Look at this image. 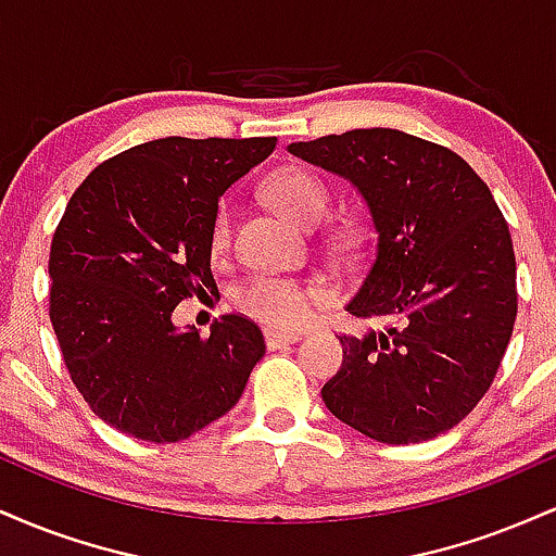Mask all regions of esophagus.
<instances>
[{
  "mask_svg": "<svg viewBox=\"0 0 556 556\" xmlns=\"http://www.w3.org/2000/svg\"><path fill=\"white\" fill-rule=\"evenodd\" d=\"M264 337H266V344H269V350H277V348H285V344H292V342H298L300 337V331H282V329H266L264 331Z\"/></svg>",
  "mask_w": 556,
  "mask_h": 556,
  "instance_id": "1",
  "label": "esophagus"
}]
</instances>
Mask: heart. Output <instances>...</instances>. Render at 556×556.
Here are the masks:
<instances>
[{
  "mask_svg": "<svg viewBox=\"0 0 556 556\" xmlns=\"http://www.w3.org/2000/svg\"><path fill=\"white\" fill-rule=\"evenodd\" d=\"M266 195L274 206L300 227H314L331 206V188L316 172L300 164H287L271 172L266 180ZM361 238V229L355 222H342L334 227V242L340 248H355ZM232 240V214L222 206L214 216L212 225V251L214 256L229 248ZM324 295V287L308 279L279 277V274H258L248 279L238 290V305L248 316L258 321L271 324V327H295L308 316L311 303Z\"/></svg>",
  "mask_w": 556,
  "mask_h": 556,
  "instance_id": "obj_1",
  "label": "heart"
}]
</instances>
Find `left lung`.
Listing matches in <instances>:
<instances>
[{"mask_svg": "<svg viewBox=\"0 0 556 556\" xmlns=\"http://www.w3.org/2000/svg\"><path fill=\"white\" fill-rule=\"evenodd\" d=\"M358 188L376 235L344 308L384 329L342 334L331 416L384 444L450 431L489 392L515 316V251L489 185L455 151L389 127L287 146Z\"/></svg>", "mask_w": 556, "mask_h": 556, "instance_id": "left-lung-1", "label": "left lung"}]
</instances>
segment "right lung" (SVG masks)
I'll return each instance as SVG.
<instances>
[{
    "mask_svg": "<svg viewBox=\"0 0 556 556\" xmlns=\"http://www.w3.org/2000/svg\"><path fill=\"white\" fill-rule=\"evenodd\" d=\"M277 138H159L99 164L70 198L49 253V318L70 379L104 424L180 442L238 405L264 334L229 314L177 329L185 298L216 290L219 198Z\"/></svg>",
    "mask_w": 556,
    "mask_h": 556,
    "instance_id": "add662e5",
    "label": "right lung"
}]
</instances>
